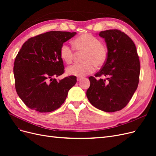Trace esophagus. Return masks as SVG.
I'll use <instances>...</instances> for the list:
<instances>
[{
	"mask_svg": "<svg viewBox=\"0 0 156 156\" xmlns=\"http://www.w3.org/2000/svg\"><path fill=\"white\" fill-rule=\"evenodd\" d=\"M82 79H83L82 77H77V81L78 82H79V81H81Z\"/></svg>",
	"mask_w": 156,
	"mask_h": 156,
	"instance_id": "1",
	"label": "esophagus"
}]
</instances>
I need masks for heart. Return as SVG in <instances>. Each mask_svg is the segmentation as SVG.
I'll use <instances>...</instances> for the list:
<instances>
[{"label":"heart","mask_w":156,"mask_h":156,"mask_svg":"<svg viewBox=\"0 0 156 156\" xmlns=\"http://www.w3.org/2000/svg\"><path fill=\"white\" fill-rule=\"evenodd\" d=\"M72 44L75 51L84 52L82 56L83 62L68 67L66 69L68 75L82 77L93 73L96 66L100 68L105 64L108 56V49L96 36L90 34H83L75 37ZM60 56L66 64H70L74 56L73 48L66 44H63L60 49Z\"/></svg>","instance_id":"obj_1"}]
</instances>
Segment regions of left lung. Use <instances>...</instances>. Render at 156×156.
Listing matches in <instances>:
<instances>
[{
  "mask_svg": "<svg viewBox=\"0 0 156 156\" xmlns=\"http://www.w3.org/2000/svg\"><path fill=\"white\" fill-rule=\"evenodd\" d=\"M108 56L95 77H90V86L87 96L91 104L105 112H115L124 108L136 91L139 81L140 62L135 44L124 32L112 29L101 31Z\"/></svg>",
  "mask_w": 156,
  "mask_h": 156,
  "instance_id": "obj_1",
  "label": "left lung"
}]
</instances>
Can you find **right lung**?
<instances>
[{
  "label": "right lung",
  "instance_id": "obj_1",
  "mask_svg": "<svg viewBox=\"0 0 156 156\" xmlns=\"http://www.w3.org/2000/svg\"><path fill=\"white\" fill-rule=\"evenodd\" d=\"M75 32L51 31L25 42L14 62L16 92L25 104L39 112L57 109L66 99L68 91L77 82L75 76L57 81L64 73L60 47Z\"/></svg>",
  "mask_w": 156,
  "mask_h": 156
}]
</instances>
